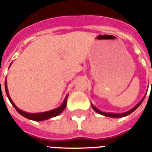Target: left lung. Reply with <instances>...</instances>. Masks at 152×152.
I'll use <instances>...</instances> for the list:
<instances>
[{
    "instance_id": "obj_1",
    "label": "left lung",
    "mask_w": 152,
    "mask_h": 152,
    "mask_svg": "<svg viewBox=\"0 0 152 152\" xmlns=\"http://www.w3.org/2000/svg\"><path fill=\"white\" fill-rule=\"evenodd\" d=\"M145 98V97H144ZM143 100L144 99H142L141 102L137 104V105L135 106V107H133L132 110H130L129 111H128V112H125V113H122V114H115V113H105V112H102V111H101V110H99L97 108H96L95 106L93 105H91V106H92V108H93V110H95L96 112H97L99 113V114H101V115H105V116H108V117H112V118H121V117H124V116H126V115H129V114H131L132 112H133L135 110H136L138 106H139L141 104H142V102H143Z\"/></svg>"
}]
</instances>
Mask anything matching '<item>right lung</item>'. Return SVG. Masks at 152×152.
<instances>
[{
    "label": "right lung",
    "mask_w": 152,
    "mask_h": 152,
    "mask_svg": "<svg viewBox=\"0 0 152 152\" xmlns=\"http://www.w3.org/2000/svg\"><path fill=\"white\" fill-rule=\"evenodd\" d=\"M5 92H6V95L9 98L10 102L12 104V105L15 108V110L18 111V113H19L21 115H23V117H25L27 119H32V120H34V121H42V120H45V119H48L50 118H52V117H55V116L60 115L63 110H64V108L66 107V104H67V98L68 96H66V98L64 99L63 104L58 107L56 109H54L52 110H50V111H47V112H43V113H36V114H30V113H26L24 111H23L21 110H19L16 107V105L13 103V102L11 101V98L10 97L9 93H8V90H7V86H6V81L5 82Z\"/></svg>",
    "instance_id": "1"
}]
</instances>
